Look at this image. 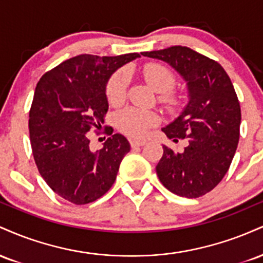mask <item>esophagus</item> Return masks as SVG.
Segmentation results:
<instances>
[{
    "mask_svg": "<svg viewBox=\"0 0 263 263\" xmlns=\"http://www.w3.org/2000/svg\"><path fill=\"white\" fill-rule=\"evenodd\" d=\"M129 143H131V147H132V148H136V147L144 146V144H146L147 142L144 141V140H132L131 142H129Z\"/></svg>",
    "mask_w": 263,
    "mask_h": 263,
    "instance_id": "esophagus-1",
    "label": "esophagus"
}]
</instances>
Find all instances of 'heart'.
I'll return each instance as SVG.
<instances>
[{
  "mask_svg": "<svg viewBox=\"0 0 263 263\" xmlns=\"http://www.w3.org/2000/svg\"><path fill=\"white\" fill-rule=\"evenodd\" d=\"M144 80L156 92H170L176 85V78L172 71L161 64H148L143 68ZM128 86V73L126 70L116 71L110 78L106 87L107 100L111 105H121L126 98ZM158 123V116L151 111L127 107L116 116V125L122 134L134 138H141L147 131Z\"/></svg>",
  "mask_w": 263,
  "mask_h": 263,
  "instance_id": "1",
  "label": "heart"
}]
</instances>
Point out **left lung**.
I'll use <instances>...</instances> for the list:
<instances>
[{"instance_id":"8db88e82","label":"left lung","mask_w":263,"mask_h":263,"mask_svg":"<svg viewBox=\"0 0 263 263\" xmlns=\"http://www.w3.org/2000/svg\"><path fill=\"white\" fill-rule=\"evenodd\" d=\"M170 64L186 83L188 102L162 128L174 142L186 140L183 152L163 146L157 176L179 197L199 198L213 190L230 167L240 137L241 110L221 65L182 45L141 53Z\"/></svg>"}]
</instances>
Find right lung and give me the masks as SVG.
Masks as SVG:
<instances>
[{
	"mask_svg": "<svg viewBox=\"0 0 263 263\" xmlns=\"http://www.w3.org/2000/svg\"><path fill=\"white\" fill-rule=\"evenodd\" d=\"M136 58L140 54H80L38 81L28 123L33 157L45 183L70 203L83 205L101 198L131 148L122 135L105 127L111 137L101 149L91 151L86 132L101 128L105 121L111 75Z\"/></svg>",
	"mask_w": 263,
	"mask_h": 263,
	"instance_id": "add662e5",
	"label": "right lung"
}]
</instances>
